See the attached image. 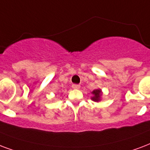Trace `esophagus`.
Masks as SVG:
<instances>
[{"label": "esophagus", "mask_w": 150, "mask_h": 150, "mask_svg": "<svg viewBox=\"0 0 150 150\" xmlns=\"http://www.w3.org/2000/svg\"><path fill=\"white\" fill-rule=\"evenodd\" d=\"M72 88L73 89H75V90H79V89H80V86L77 85V84H73Z\"/></svg>", "instance_id": "esophagus-1"}]
</instances>
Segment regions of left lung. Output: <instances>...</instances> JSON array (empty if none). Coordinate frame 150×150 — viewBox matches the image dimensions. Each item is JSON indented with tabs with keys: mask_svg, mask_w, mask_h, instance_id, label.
Segmentation results:
<instances>
[{
	"mask_svg": "<svg viewBox=\"0 0 150 150\" xmlns=\"http://www.w3.org/2000/svg\"><path fill=\"white\" fill-rule=\"evenodd\" d=\"M92 97H91V100L95 101V102H99L101 100V97H102V91L100 89H96V90H93L92 92Z\"/></svg>",
	"mask_w": 150,
	"mask_h": 150,
	"instance_id": "8db88e82",
	"label": "left lung"
}]
</instances>
